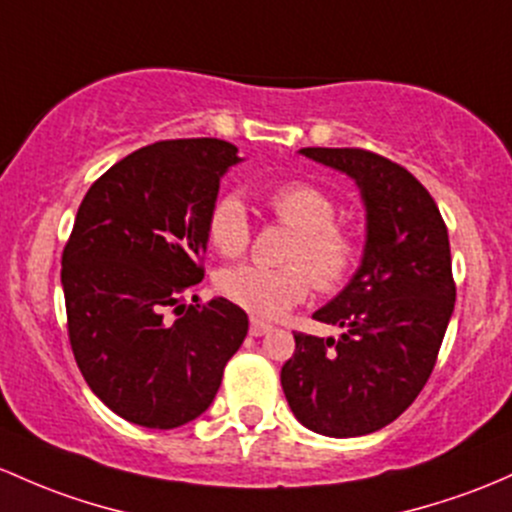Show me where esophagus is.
Instances as JSON below:
<instances>
[{
  "mask_svg": "<svg viewBox=\"0 0 512 512\" xmlns=\"http://www.w3.org/2000/svg\"><path fill=\"white\" fill-rule=\"evenodd\" d=\"M271 324L268 322H263V320H251V327H249V332L254 334V337H263V334H268L271 332Z\"/></svg>",
  "mask_w": 512,
  "mask_h": 512,
  "instance_id": "34e87169",
  "label": "esophagus"
}]
</instances>
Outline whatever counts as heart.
<instances>
[{"label":"heart","mask_w":512,"mask_h":512,"mask_svg":"<svg viewBox=\"0 0 512 512\" xmlns=\"http://www.w3.org/2000/svg\"><path fill=\"white\" fill-rule=\"evenodd\" d=\"M278 222L295 229L285 249V266H244L219 273L217 288L234 305L256 317H280L310 293L315 283L324 293L339 290L359 266V239L334 224L337 207L332 197L315 185L288 183L268 195ZM210 244L222 256H241L251 241L249 214L236 195L214 202L207 219Z\"/></svg>","instance_id":"b5f03b06"}]
</instances>
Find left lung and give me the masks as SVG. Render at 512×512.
<instances>
[{
	"label": "left lung",
	"mask_w": 512,
	"mask_h": 512,
	"mask_svg": "<svg viewBox=\"0 0 512 512\" xmlns=\"http://www.w3.org/2000/svg\"><path fill=\"white\" fill-rule=\"evenodd\" d=\"M300 153L354 180L366 241L342 293L312 315L342 334H295L280 386L307 430L361 437L403 415L430 378L456 300L449 234L430 192L398 163L361 148Z\"/></svg>",
	"instance_id": "obj_1"
}]
</instances>
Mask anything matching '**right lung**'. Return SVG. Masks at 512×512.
<instances>
[{
  "instance_id": "1",
  "label": "right lung",
  "mask_w": 512,
  "mask_h": 512,
  "mask_svg": "<svg viewBox=\"0 0 512 512\" xmlns=\"http://www.w3.org/2000/svg\"><path fill=\"white\" fill-rule=\"evenodd\" d=\"M241 161L219 139L158 141L114 163L75 217L60 271L70 344L92 393L134 425L200 417L249 332L227 298L183 305L205 278L219 180Z\"/></svg>"
}]
</instances>
